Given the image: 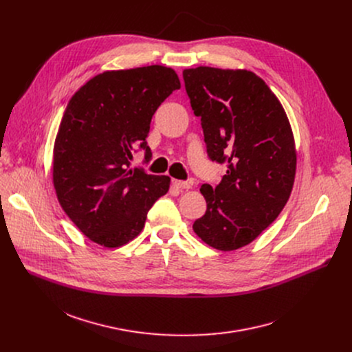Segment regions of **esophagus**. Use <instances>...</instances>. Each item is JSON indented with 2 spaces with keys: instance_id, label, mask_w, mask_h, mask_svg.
I'll return each instance as SVG.
<instances>
[{
  "instance_id": "esophagus-1",
  "label": "esophagus",
  "mask_w": 352,
  "mask_h": 352,
  "mask_svg": "<svg viewBox=\"0 0 352 352\" xmlns=\"http://www.w3.org/2000/svg\"><path fill=\"white\" fill-rule=\"evenodd\" d=\"M173 185L175 188H179V189H189L190 188V184L186 182V181H179V179H173Z\"/></svg>"
}]
</instances>
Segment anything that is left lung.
<instances>
[{
    "instance_id": "obj_1",
    "label": "left lung",
    "mask_w": 352,
    "mask_h": 352,
    "mask_svg": "<svg viewBox=\"0 0 352 352\" xmlns=\"http://www.w3.org/2000/svg\"><path fill=\"white\" fill-rule=\"evenodd\" d=\"M190 107L202 122L210 160L227 174L200 188L206 213L196 235L219 250H235L258 238L291 195L296 152L288 117L276 94L246 69H184Z\"/></svg>"
}]
</instances>
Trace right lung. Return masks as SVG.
I'll use <instances>...</instances> for the list:
<instances>
[{
	"instance_id": "obj_1",
	"label": "right lung",
	"mask_w": 352,
	"mask_h": 352,
	"mask_svg": "<svg viewBox=\"0 0 352 352\" xmlns=\"http://www.w3.org/2000/svg\"><path fill=\"white\" fill-rule=\"evenodd\" d=\"M181 87L174 69L150 65L106 71L69 100L54 143L53 184L72 223L93 242L118 248L136 238L170 177L131 168L159 106Z\"/></svg>"
}]
</instances>
